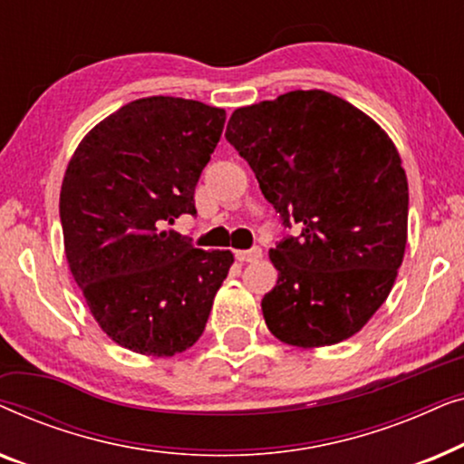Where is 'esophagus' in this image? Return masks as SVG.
<instances>
[{"label": "esophagus", "instance_id": "34e87169", "mask_svg": "<svg viewBox=\"0 0 464 464\" xmlns=\"http://www.w3.org/2000/svg\"><path fill=\"white\" fill-rule=\"evenodd\" d=\"M259 257H262V249H259V246H253V249L237 251L238 262H256V259H259Z\"/></svg>", "mask_w": 464, "mask_h": 464}]
</instances>
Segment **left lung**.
<instances>
[{
    "label": "left lung",
    "instance_id": "8db88e82",
    "mask_svg": "<svg viewBox=\"0 0 464 464\" xmlns=\"http://www.w3.org/2000/svg\"><path fill=\"white\" fill-rule=\"evenodd\" d=\"M226 139L283 224L302 227L270 249V334L319 348L361 332L389 297L408 245V177L395 143L367 113L316 88L238 107Z\"/></svg>",
    "mask_w": 464,
    "mask_h": 464
}]
</instances>
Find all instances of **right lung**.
I'll use <instances>...</instances> for the list:
<instances>
[{"mask_svg": "<svg viewBox=\"0 0 464 464\" xmlns=\"http://www.w3.org/2000/svg\"><path fill=\"white\" fill-rule=\"evenodd\" d=\"M226 110L192 99L130 101L88 130L61 186L65 257L99 327L132 353L173 357L205 332L230 251L164 230L196 215L194 189Z\"/></svg>", "mask_w": 464, "mask_h": 464, "instance_id": "right-lung-1", "label": "right lung"}]
</instances>
